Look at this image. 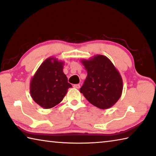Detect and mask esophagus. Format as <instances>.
Returning <instances> with one entry per match:
<instances>
[{
  "label": "esophagus",
  "instance_id": "1",
  "mask_svg": "<svg viewBox=\"0 0 156 156\" xmlns=\"http://www.w3.org/2000/svg\"><path fill=\"white\" fill-rule=\"evenodd\" d=\"M73 87L76 88V89H80V84H74V85H73Z\"/></svg>",
  "mask_w": 156,
  "mask_h": 156
}]
</instances>
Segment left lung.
I'll return each instance as SVG.
<instances>
[{
    "label": "left lung",
    "mask_w": 156,
    "mask_h": 156,
    "mask_svg": "<svg viewBox=\"0 0 156 156\" xmlns=\"http://www.w3.org/2000/svg\"><path fill=\"white\" fill-rule=\"evenodd\" d=\"M87 76L80 89L85 98L99 109L113 106L122 95V78L112 61L103 55L81 60Z\"/></svg>",
    "instance_id": "left-lung-1"
}]
</instances>
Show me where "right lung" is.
Returning <instances> with one entry per match:
<instances>
[{"label": "right lung", "mask_w": 156, "mask_h": 156, "mask_svg": "<svg viewBox=\"0 0 156 156\" xmlns=\"http://www.w3.org/2000/svg\"><path fill=\"white\" fill-rule=\"evenodd\" d=\"M64 62L49 57L42 63L31 79V96L37 104L50 109L59 104L72 84L63 72Z\"/></svg>", "instance_id": "1"}]
</instances>
